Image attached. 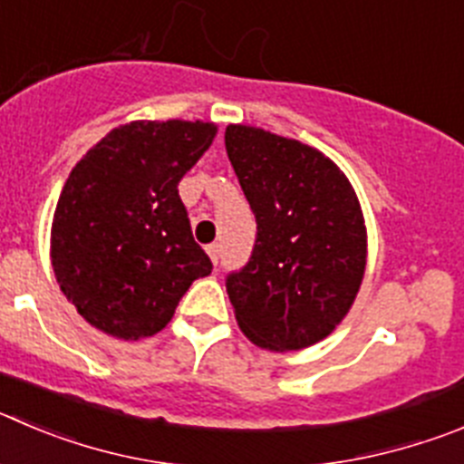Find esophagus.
<instances>
[{"label": "esophagus", "mask_w": 464, "mask_h": 464, "mask_svg": "<svg viewBox=\"0 0 464 464\" xmlns=\"http://www.w3.org/2000/svg\"><path fill=\"white\" fill-rule=\"evenodd\" d=\"M206 252H208V256H210V261L215 263V266H218V261H219V252H222V246H219L218 242H212V245H208V246H206Z\"/></svg>", "instance_id": "obj_1"}]
</instances>
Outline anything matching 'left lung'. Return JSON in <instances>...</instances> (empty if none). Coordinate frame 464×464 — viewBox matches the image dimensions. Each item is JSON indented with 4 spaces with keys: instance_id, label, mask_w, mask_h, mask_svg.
<instances>
[{
    "instance_id": "1",
    "label": "left lung",
    "mask_w": 464,
    "mask_h": 464,
    "mask_svg": "<svg viewBox=\"0 0 464 464\" xmlns=\"http://www.w3.org/2000/svg\"><path fill=\"white\" fill-rule=\"evenodd\" d=\"M227 153L256 218L249 263L228 275L242 334L270 353L304 350L348 315L366 270V224L348 176L324 153L254 125Z\"/></svg>"
}]
</instances>
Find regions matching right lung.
I'll return each instance as SVG.
<instances>
[{
    "instance_id": "add662e5",
    "label": "right lung",
    "mask_w": 464,
    "mask_h": 464,
    "mask_svg": "<svg viewBox=\"0 0 464 464\" xmlns=\"http://www.w3.org/2000/svg\"><path fill=\"white\" fill-rule=\"evenodd\" d=\"M215 134L206 121H132L72 167L52 218L50 258L91 327L123 341L158 334L192 281L210 275L179 183Z\"/></svg>"
}]
</instances>
